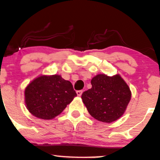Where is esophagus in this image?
I'll use <instances>...</instances> for the list:
<instances>
[{"label":"esophagus","instance_id":"34e87169","mask_svg":"<svg viewBox=\"0 0 160 160\" xmlns=\"http://www.w3.org/2000/svg\"><path fill=\"white\" fill-rule=\"evenodd\" d=\"M82 93V90H78V91H77V95H78V96H81Z\"/></svg>","mask_w":160,"mask_h":160}]
</instances>
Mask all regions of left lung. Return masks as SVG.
I'll use <instances>...</instances> for the list:
<instances>
[{
    "instance_id": "left-lung-1",
    "label": "left lung",
    "mask_w": 160,
    "mask_h": 160,
    "mask_svg": "<svg viewBox=\"0 0 160 160\" xmlns=\"http://www.w3.org/2000/svg\"><path fill=\"white\" fill-rule=\"evenodd\" d=\"M92 88L81 98L89 114L97 120L110 122L122 117L131 99V91L119 74L109 77L102 74L91 80Z\"/></svg>"
}]
</instances>
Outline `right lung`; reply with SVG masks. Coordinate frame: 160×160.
Returning <instances> with one entry per match:
<instances>
[{"mask_svg": "<svg viewBox=\"0 0 160 160\" xmlns=\"http://www.w3.org/2000/svg\"><path fill=\"white\" fill-rule=\"evenodd\" d=\"M76 92L60 75L38 77L28 85L25 101L28 111L38 118L52 120L72 102Z\"/></svg>", "mask_w": 160, "mask_h": 160, "instance_id": "obj_1", "label": "right lung"}]
</instances>
